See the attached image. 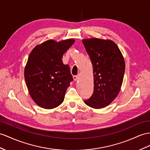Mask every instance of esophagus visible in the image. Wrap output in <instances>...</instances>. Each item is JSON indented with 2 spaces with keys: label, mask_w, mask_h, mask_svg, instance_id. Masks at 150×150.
<instances>
[{
  "label": "esophagus",
  "mask_w": 150,
  "mask_h": 150,
  "mask_svg": "<svg viewBox=\"0 0 150 150\" xmlns=\"http://www.w3.org/2000/svg\"><path fill=\"white\" fill-rule=\"evenodd\" d=\"M73 78H74V80H75V81H76V80H78V79H79V76L74 75V76H73Z\"/></svg>",
  "instance_id": "esophagus-1"
}]
</instances>
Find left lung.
<instances>
[{"instance_id": "obj_1", "label": "left lung", "mask_w": 150, "mask_h": 150, "mask_svg": "<svg viewBox=\"0 0 150 150\" xmlns=\"http://www.w3.org/2000/svg\"><path fill=\"white\" fill-rule=\"evenodd\" d=\"M82 43L91 60L94 75L93 94L84 102L93 108H105L120 91L125 68L124 58L111 40L87 38Z\"/></svg>"}]
</instances>
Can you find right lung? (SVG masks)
<instances>
[{
  "label": "right lung",
  "mask_w": 150,
  "mask_h": 150,
  "mask_svg": "<svg viewBox=\"0 0 150 150\" xmlns=\"http://www.w3.org/2000/svg\"><path fill=\"white\" fill-rule=\"evenodd\" d=\"M74 42L73 38L59 42L48 40L35 46L30 54L25 80L30 96L42 108H54L64 101L73 78L62 57Z\"/></svg>",
  "instance_id": "1"
}]
</instances>
